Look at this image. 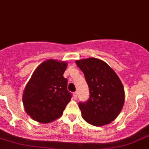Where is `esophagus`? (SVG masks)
<instances>
[{"mask_svg":"<svg viewBox=\"0 0 149 149\" xmlns=\"http://www.w3.org/2000/svg\"><path fill=\"white\" fill-rule=\"evenodd\" d=\"M73 97H74V99H77V92H73Z\"/></svg>","mask_w":149,"mask_h":149,"instance_id":"1","label":"esophagus"}]
</instances>
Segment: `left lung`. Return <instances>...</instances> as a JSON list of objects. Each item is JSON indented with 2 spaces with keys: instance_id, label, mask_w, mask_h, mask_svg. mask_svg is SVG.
I'll return each mask as SVG.
<instances>
[{
  "instance_id": "1",
  "label": "left lung",
  "mask_w": 149,
  "mask_h": 149,
  "mask_svg": "<svg viewBox=\"0 0 149 149\" xmlns=\"http://www.w3.org/2000/svg\"><path fill=\"white\" fill-rule=\"evenodd\" d=\"M89 90L87 102H79L83 119L92 125L109 124L117 117L124 102V89L119 77L105 62L97 58L77 60Z\"/></svg>"
}]
</instances>
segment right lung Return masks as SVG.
<instances>
[{
	"label": "right lung",
	"instance_id": "right-lung-1",
	"mask_svg": "<svg viewBox=\"0 0 149 149\" xmlns=\"http://www.w3.org/2000/svg\"><path fill=\"white\" fill-rule=\"evenodd\" d=\"M68 64L48 60L37 68L23 92L27 113L40 123L54 121L63 113L72 98L68 79L63 77Z\"/></svg>",
	"mask_w": 149,
	"mask_h": 149
}]
</instances>
